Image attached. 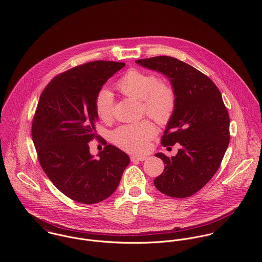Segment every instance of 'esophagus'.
Segmentation results:
<instances>
[{
    "instance_id": "34e87169",
    "label": "esophagus",
    "mask_w": 262,
    "mask_h": 262,
    "mask_svg": "<svg viewBox=\"0 0 262 262\" xmlns=\"http://www.w3.org/2000/svg\"><path fill=\"white\" fill-rule=\"evenodd\" d=\"M147 159V156H144V155H140V156H130V160L133 162L135 161H145Z\"/></svg>"
}]
</instances>
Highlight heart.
I'll return each mask as SVG.
<instances>
[{
  "label": "heart",
  "instance_id": "b5f03b06",
  "mask_svg": "<svg viewBox=\"0 0 262 262\" xmlns=\"http://www.w3.org/2000/svg\"><path fill=\"white\" fill-rule=\"evenodd\" d=\"M116 89L130 99L142 101L145 113L160 123L167 122L174 111L176 96L173 88L161 83L154 75L130 70L117 81ZM94 108L99 119L110 121L113 118L112 93L105 88L100 89L95 97ZM155 135V125L149 120H143L119 126L112 133V141L127 152L143 153L148 150Z\"/></svg>",
  "mask_w": 262,
  "mask_h": 262
}]
</instances>
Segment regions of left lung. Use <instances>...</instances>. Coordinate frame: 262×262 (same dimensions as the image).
Listing matches in <instances>:
<instances>
[{
    "label": "left lung",
    "instance_id": "obj_1",
    "mask_svg": "<svg viewBox=\"0 0 262 262\" xmlns=\"http://www.w3.org/2000/svg\"><path fill=\"white\" fill-rule=\"evenodd\" d=\"M144 68L166 76L176 103L161 144L180 145L176 156L163 153L165 169L154 180L162 193L188 198L202 189L219 169L230 141V118L220 90L208 76L175 57L162 55L138 59Z\"/></svg>",
    "mask_w": 262,
    "mask_h": 262
}]
</instances>
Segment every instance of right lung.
Wrapping results in <instances>:
<instances>
[{"label":"right lung","instance_id":"right-lung-1","mask_svg":"<svg viewBox=\"0 0 262 262\" xmlns=\"http://www.w3.org/2000/svg\"><path fill=\"white\" fill-rule=\"evenodd\" d=\"M124 66L96 60L61 73L45 88L36 107L31 134L38 161L54 186L77 203L109 198L129 164V157L112 145L97 159L88 145L97 136L95 97Z\"/></svg>","mask_w":262,"mask_h":262}]
</instances>
